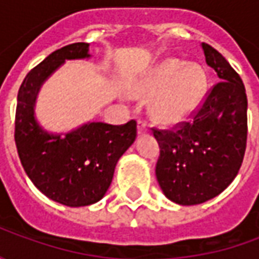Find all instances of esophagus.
Instances as JSON below:
<instances>
[{
    "label": "esophagus",
    "instance_id": "esophagus-1",
    "mask_svg": "<svg viewBox=\"0 0 259 259\" xmlns=\"http://www.w3.org/2000/svg\"><path fill=\"white\" fill-rule=\"evenodd\" d=\"M137 132H139V135H146V133L150 132L148 124H147V122L144 119H139V120H137Z\"/></svg>",
    "mask_w": 259,
    "mask_h": 259
}]
</instances>
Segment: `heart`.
<instances>
[{"mask_svg":"<svg viewBox=\"0 0 259 259\" xmlns=\"http://www.w3.org/2000/svg\"><path fill=\"white\" fill-rule=\"evenodd\" d=\"M206 87L204 68L169 58L152 66L133 87L132 96L144 100L155 96L150 107L152 119L158 123L176 124L201 107Z\"/></svg>","mask_w":259,"mask_h":259,"instance_id":"b5f03b06","label":"heart"}]
</instances>
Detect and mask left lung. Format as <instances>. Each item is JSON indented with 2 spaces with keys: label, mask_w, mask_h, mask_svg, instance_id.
Segmentation results:
<instances>
[{
  "label": "left lung",
  "mask_w": 259,
  "mask_h": 259,
  "mask_svg": "<svg viewBox=\"0 0 259 259\" xmlns=\"http://www.w3.org/2000/svg\"><path fill=\"white\" fill-rule=\"evenodd\" d=\"M205 62L221 81L206 93L191 122L154 127L159 144L155 175L163 194L197 205L221 194L243 162L247 144V96L241 77L222 54L202 42Z\"/></svg>",
  "instance_id": "1"
}]
</instances>
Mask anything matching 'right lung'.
<instances>
[{"label": "right lung", "instance_id": "1", "mask_svg": "<svg viewBox=\"0 0 259 259\" xmlns=\"http://www.w3.org/2000/svg\"><path fill=\"white\" fill-rule=\"evenodd\" d=\"M89 44L59 48L26 74L18 93L15 143L23 169L42 194L66 206L100 201L112 182L119 158L137 136L136 120L108 124L91 122L61 135H50L34 119L37 93L65 59L89 58Z\"/></svg>", "mask_w": 259, "mask_h": 259}]
</instances>
